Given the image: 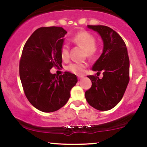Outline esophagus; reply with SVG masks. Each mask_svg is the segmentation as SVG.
<instances>
[{
  "mask_svg": "<svg viewBox=\"0 0 147 147\" xmlns=\"http://www.w3.org/2000/svg\"><path fill=\"white\" fill-rule=\"evenodd\" d=\"M82 78V76H78V79H81Z\"/></svg>",
  "mask_w": 147,
  "mask_h": 147,
  "instance_id": "34e87169",
  "label": "esophagus"
}]
</instances>
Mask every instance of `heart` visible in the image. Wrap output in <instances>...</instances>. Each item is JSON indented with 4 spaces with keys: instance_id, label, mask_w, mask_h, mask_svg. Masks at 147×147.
I'll use <instances>...</instances> for the list:
<instances>
[{
    "instance_id": "b5f03b06",
    "label": "heart",
    "mask_w": 147,
    "mask_h": 147,
    "mask_svg": "<svg viewBox=\"0 0 147 147\" xmlns=\"http://www.w3.org/2000/svg\"><path fill=\"white\" fill-rule=\"evenodd\" d=\"M72 41L75 44L85 49L86 55L88 58H92L97 53L95 37L88 32L82 31L77 33L72 38ZM60 55L62 59L67 61L70 57V48L67 43H63L60 48ZM87 67L86 63L74 62L70 63L66 67V70L77 75H81L84 73Z\"/></svg>"
}]
</instances>
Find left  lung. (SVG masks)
I'll use <instances>...</instances> for the list:
<instances>
[{"label":"left lung","mask_w":147,"mask_h":147,"mask_svg":"<svg viewBox=\"0 0 147 147\" xmlns=\"http://www.w3.org/2000/svg\"><path fill=\"white\" fill-rule=\"evenodd\" d=\"M97 32L104 42L103 52L92 66L100 73L88 76L92 86L86 91L85 97L91 106L99 111H109L121 101L129 82V58L122 38L115 31L105 25H88Z\"/></svg>","instance_id":"left-lung-1"}]
</instances>
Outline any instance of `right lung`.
Wrapping results in <instances>:
<instances>
[{
    "mask_svg": "<svg viewBox=\"0 0 147 147\" xmlns=\"http://www.w3.org/2000/svg\"><path fill=\"white\" fill-rule=\"evenodd\" d=\"M67 32L61 27H43L35 30L23 47L19 75L27 99L38 110L56 111L66 104L77 82L69 72L56 76L53 67H62L60 48Z\"/></svg>",
    "mask_w": 147,
    "mask_h": 147,
    "instance_id": "1",
    "label": "right lung"
}]
</instances>
